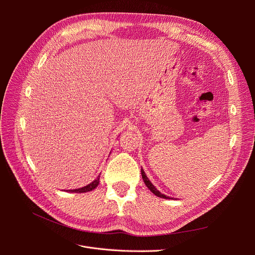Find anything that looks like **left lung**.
I'll return each mask as SVG.
<instances>
[{
  "label": "left lung",
  "mask_w": 255,
  "mask_h": 255,
  "mask_svg": "<svg viewBox=\"0 0 255 255\" xmlns=\"http://www.w3.org/2000/svg\"><path fill=\"white\" fill-rule=\"evenodd\" d=\"M141 175H142V179H143L144 184L146 185V187H148V188L153 192L154 195L157 196V197H160V198H164V199H170L169 197H167V196H165V195L161 194V192H159L155 187H154V185L150 182V180L148 179V176L145 175V173H144V171L142 170V169H141Z\"/></svg>",
  "instance_id": "left-lung-1"
}]
</instances>
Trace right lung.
Wrapping results in <instances>:
<instances>
[{
	"label": "right lung",
	"instance_id": "add662e5",
	"mask_svg": "<svg viewBox=\"0 0 255 255\" xmlns=\"http://www.w3.org/2000/svg\"><path fill=\"white\" fill-rule=\"evenodd\" d=\"M99 182H100V175L97 177V179L94 182H91L90 184L86 185V186H85V187H82V188H79V189H71V190H69V191H71V192H87V191H90L92 189H95L99 185Z\"/></svg>",
	"mask_w": 255,
	"mask_h": 255
}]
</instances>
